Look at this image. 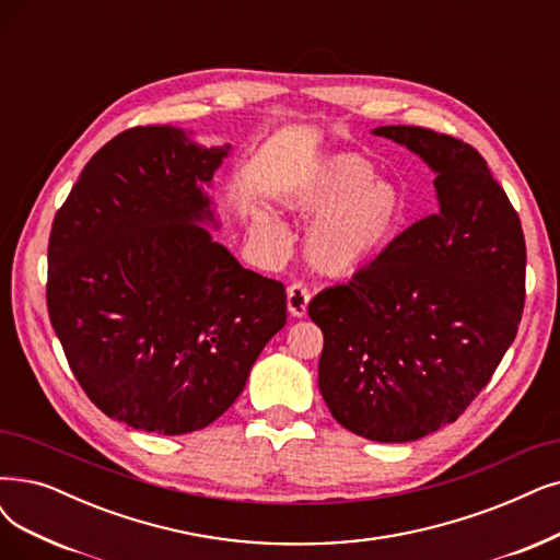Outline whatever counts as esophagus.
Listing matches in <instances>:
<instances>
[{
	"mask_svg": "<svg viewBox=\"0 0 560 560\" xmlns=\"http://www.w3.org/2000/svg\"><path fill=\"white\" fill-rule=\"evenodd\" d=\"M307 303H310V292L303 282H294L287 289V310L292 312V317H305Z\"/></svg>",
	"mask_w": 560,
	"mask_h": 560,
	"instance_id": "obj_1",
	"label": "esophagus"
}]
</instances>
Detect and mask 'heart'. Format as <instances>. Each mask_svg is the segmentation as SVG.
<instances>
[{
    "label": "heart",
    "mask_w": 560,
    "mask_h": 560,
    "mask_svg": "<svg viewBox=\"0 0 560 560\" xmlns=\"http://www.w3.org/2000/svg\"><path fill=\"white\" fill-rule=\"evenodd\" d=\"M374 165L358 153H335L310 167L287 190L284 205L315 215L305 232V257L324 276H347L382 257L407 215V197L390 178H376ZM253 230L278 234L261 211L250 213Z\"/></svg>",
    "instance_id": "1"
}]
</instances>
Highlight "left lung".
<instances>
[{
	"instance_id": "1",
	"label": "left lung",
	"mask_w": 560,
	"mask_h": 560,
	"mask_svg": "<svg viewBox=\"0 0 560 560\" xmlns=\"http://www.w3.org/2000/svg\"><path fill=\"white\" fill-rule=\"evenodd\" d=\"M436 178L439 211L401 232L307 315L324 332L319 390L349 432L407 443L455 422L489 384L524 310L526 243L482 155L418 126L372 130Z\"/></svg>"
}]
</instances>
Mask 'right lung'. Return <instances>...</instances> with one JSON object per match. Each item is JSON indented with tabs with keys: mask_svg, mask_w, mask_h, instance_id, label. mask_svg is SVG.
<instances>
[{
	"mask_svg": "<svg viewBox=\"0 0 560 560\" xmlns=\"http://www.w3.org/2000/svg\"><path fill=\"white\" fill-rule=\"evenodd\" d=\"M174 126L119 132L57 211L48 312L86 397L153 434H188L225 413L287 324L278 280L243 268L218 230L211 188L230 144Z\"/></svg>",
	"mask_w": 560,
	"mask_h": 560,
	"instance_id": "right-lung-1",
	"label": "right lung"
}]
</instances>
